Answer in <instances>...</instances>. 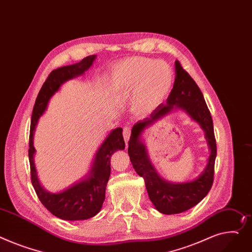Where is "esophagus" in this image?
I'll return each mask as SVG.
<instances>
[{
  "label": "esophagus",
  "mask_w": 252,
  "mask_h": 252,
  "mask_svg": "<svg viewBox=\"0 0 252 252\" xmlns=\"http://www.w3.org/2000/svg\"><path fill=\"white\" fill-rule=\"evenodd\" d=\"M130 133H131V130L128 126H125L124 130H123V135H124V138H125V142L127 144V142L129 141V138H130Z\"/></svg>",
  "instance_id": "1"
}]
</instances>
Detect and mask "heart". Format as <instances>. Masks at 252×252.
<instances>
[{
  "label": "heart",
  "instance_id": "heart-1",
  "mask_svg": "<svg viewBox=\"0 0 252 252\" xmlns=\"http://www.w3.org/2000/svg\"><path fill=\"white\" fill-rule=\"evenodd\" d=\"M173 71L164 61L131 57L117 63L112 71V89L132 93L131 106L141 115L154 111L169 94Z\"/></svg>",
  "mask_w": 252,
  "mask_h": 252
}]
</instances>
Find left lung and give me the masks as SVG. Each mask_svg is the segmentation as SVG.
<instances>
[{
    "mask_svg": "<svg viewBox=\"0 0 252 252\" xmlns=\"http://www.w3.org/2000/svg\"><path fill=\"white\" fill-rule=\"evenodd\" d=\"M175 74L174 85L166 103L160 104L150 117L133 125L127 149L133 169L145 179L151 202L160 213L165 215L186 212L197 205L208 194L213 186L217 155L212 115L202 91L189 74L182 68L179 61L175 62ZM174 107L187 111L201 125L206 132L211 149L209 162L203 174L193 182L186 184H171L162 180L150 165L145 148L140 142V135L144 128L169 114Z\"/></svg>",
    "mask_w": 252,
    "mask_h": 252,
    "instance_id": "1",
    "label": "left lung"
}]
</instances>
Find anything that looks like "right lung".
Returning <instances> with one entry per match:
<instances>
[{
    "label": "right lung",
    "instance_id": "right-lung-1",
    "mask_svg": "<svg viewBox=\"0 0 252 252\" xmlns=\"http://www.w3.org/2000/svg\"><path fill=\"white\" fill-rule=\"evenodd\" d=\"M95 58L96 56H89L77 63L54 70L43 83L32 111L28 150L31 182L41 204L54 216L63 220H86L99 213L104 202L106 184L110 176L111 155L115 151L124 150L126 147L123 128L117 127L109 133L98 149L93 167L86 179L74 184L70 189L60 193L47 192L39 184L34 161H33V156L35 153V149L33 147L35 126L46 109L50 97L60 89L65 81L84 74L92 65Z\"/></svg>",
    "mask_w": 252,
    "mask_h": 252
}]
</instances>
